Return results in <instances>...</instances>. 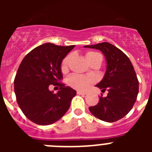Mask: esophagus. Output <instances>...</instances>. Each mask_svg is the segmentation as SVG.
<instances>
[{"instance_id":"1","label":"esophagus","mask_w":152,"mask_h":152,"mask_svg":"<svg viewBox=\"0 0 152 152\" xmlns=\"http://www.w3.org/2000/svg\"><path fill=\"white\" fill-rule=\"evenodd\" d=\"M77 94H79V95H85V94H87V93H86V92H84V91H77Z\"/></svg>"}]
</instances>
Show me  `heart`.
<instances>
[{
	"mask_svg": "<svg viewBox=\"0 0 152 152\" xmlns=\"http://www.w3.org/2000/svg\"><path fill=\"white\" fill-rule=\"evenodd\" d=\"M86 58L89 63L98 59L102 58V56L100 53L93 51H89L86 53ZM70 56H67L62 60L61 64V71L62 73H66L68 70V65H69ZM93 79L90 77H86L84 75H77V74H73L68 78V83L72 88L75 89L79 90V91H84L88 88L91 84H93Z\"/></svg>",
	"mask_w": 152,
	"mask_h": 152,
	"instance_id": "heart-1",
	"label": "heart"
}]
</instances>
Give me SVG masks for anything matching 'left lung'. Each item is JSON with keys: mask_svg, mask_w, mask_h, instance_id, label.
Returning <instances> with one entry per match:
<instances>
[{"mask_svg": "<svg viewBox=\"0 0 152 152\" xmlns=\"http://www.w3.org/2000/svg\"><path fill=\"white\" fill-rule=\"evenodd\" d=\"M84 47L101 51L107 64L103 80L96 84L102 91H108L107 96L101 94L99 103L89 107V110L100 120L117 121L128 114L136 101L139 80L133 65L124 52L109 42Z\"/></svg>", "mask_w": 152, "mask_h": 152, "instance_id": "left-lung-1", "label": "left lung"}]
</instances>
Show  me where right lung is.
I'll use <instances>...</instances> for the list:
<instances>
[{"mask_svg": "<svg viewBox=\"0 0 152 152\" xmlns=\"http://www.w3.org/2000/svg\"><path fill=\"white\" fill-rule=\"evenodd\" d=\"M74 47L42 44L21 61L14 79V92L19 107L30 121L41 126L52 124L69 109L76 91L60 83L61 64ZM51 84L60 87L57 94L48 90Z\"/></svg>", "mask_w": 152, "mask_h": 152, "instance_id": "obj_1", "label": "right lung"}]
</instances>
